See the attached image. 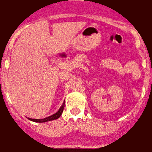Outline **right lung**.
Wrapping results in <instances>:
<instances>
[{
	"mask_svg": "<svg viewBox=\"0 0 152 152\" xmlns=\"http://www.w3.org/2000/svg\"><path fill=\"white\" fill-rule=\"evenodd\" d=\"M65 108V102H63L62 105L61 106V108H59V110L55 113V114L50 115V116L46 117L44 119H31V118H28L29 120L33 121V122H36V123H45V122H48V121H51V120H55V119H58L59 117L61 115V113L63 112V109Z\"/></svg>",
	"mask_w": 152,
	"mask_h": 152,
	"instance_id": "right-lung-1",
	"label": "right lung"
}]
</instances>
